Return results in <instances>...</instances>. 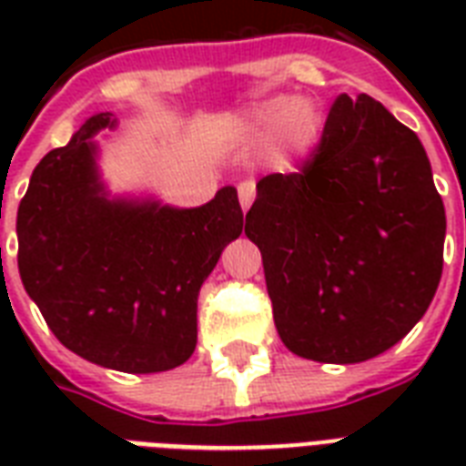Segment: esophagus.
<instances>
[{
    "label": "esophagus",
    "instance_id": "esophagus-1",
    "mask_svg": "<svg viewBox=\"0 0 466 466\" xmlns=\"http://www.w3.org/2000/svg\"><path fill=\"white\" fill-rule=\"evenodd\" d=\"M239 203H241V210L247 212L248 208H251V203H254V196H256V186L251 181H244L239 183Z\"/></svg>",
    "mask_w": 466,
    "mask_h": 466
}]
</instances>
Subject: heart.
<instances>
[{"mask_svg": "<svg viewBox=\"0 0 466 466\" xmlns=\"http://www.w3.org/2000/svg\"><path fill=\"white\" fill-rule=\"evenodd\" d=\"M244 120L251 133L276 135L278 155L285 161H298L314 152L324 133V116L305 96L266 98L251 106Z\"/></svg>", "mask_w": 466, "mask_h": 466, "instance_id": "1", "label": "heart"}]
</instances>
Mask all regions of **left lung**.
Listing matches in <instances>:
<instances>
[{
  "mask_svg": "<svg viewBox=\"0 0 466 466\" xmlns=\"http://www.w3.org/2000/svg\"><path fill=\"white\" fill-rule=\"evenodd\" d=\"M244 232L263 256L278 333L307 360L384 353L442 276L445 205L426 149L368 94L333 101L299 174L256 183Z\"/></svg>",
  "mask_w": 466,
  "mask_h": 466,
  "instance_id": "1",
  "label": "left lung"
}]
</instances>
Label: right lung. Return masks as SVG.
Returning a JSON list of instances; mask_svg holds the SVG:
<instances>
[{
	"instance_id": "1",
	"label": "right lung",
	"mask_w": 466,
	"mask_h": 466,
	"mask_svg": "<svg viewBox=\"0 0 466 466\" xmlns=\"http://www.w3.org/2000/svg\"><path fill=\"white\" fill-rule=\"evenodd\" d=\"M113 113L82 123L33 168L18 205V273L62 346L101 368H178L198 343V292L244 229L234 186L200 208L113 198L96 137Z\"/></svg>"
}]
</instances>
